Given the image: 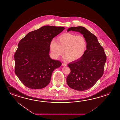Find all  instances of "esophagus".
I'll list each match as a JSON object with an SVG mask.
<instances>
[{"instance_id":"obj_1","label":"esophagus","mask_w":120,"mask_h":120,"mask_svg":"<svg viewBox=\"0 0 120 120\" xmlns=\"http://www.w3.org/2000/svg\"><path fill=\"white\" fill-rule=\"evenodd\" d=\"M62 66H67V64H64V63H63V64H62Z\"/></svg>"}]
</instances>
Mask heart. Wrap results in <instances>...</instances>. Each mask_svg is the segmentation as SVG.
I'll return each instance as SVG.
<instances>
[{
    "label": "heart",
    "instance_id": "heart-1",
    "mask_svg": "<svg viewBox=\"0 0 120 120\" xmlns=\"http://www.w3.org/2000/svg\"><path fill=\"white\" fill-rule=\"evenodd\" d=\"M57 41L52 39L50 43V50L55 58H59L64 54L66 60L75 61L84 55L87 48V42L84 36L65 33L59 36Z\"/></svg>",
    "mask_w": 120,
    "mask_h": 120
}]
</instances>
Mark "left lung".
<instances>
[{
  "instance_id": "left-lung-1",
  "label": "left lung",
  "mask_w": 120,
  "mask_h": 120,
  "mask_svg": "<svg viewBox=\"0 0 120 120\" xmlns=\"http://www.w3.org/2000/svg\"><path fill=\"white\" fill-rule=\"evenodd\" d=\"M79 32L87 42L86 51L82 57L68 64L71 72L66 82L71 88L84 91L92 87L103 75L106 56L95 36L82 26L71 27L67 31Z\"/></svg>"
}]
</instances>
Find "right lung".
I'll list each match as a JSON object with an SVG mask.
<instances>
[{
	"mask_svg": "<svg viewBox=\"0 0 120 120\" xmlns=\"http://www.w3.org/2000/svg\"><path fill=\"white\" fill-rule=\"evenodd\" d=\"M64 29L42 26L28 33L19 42L14 56L15 73L26 87L38 89L46 86L53 71L61 66L60 61L50 58V43Z\"/></svg>",
	"mask_w": 120,
	"mask_h": 120,
	"instance_id": "obj_1",
	"label": "right lung"
}]
</instances>
